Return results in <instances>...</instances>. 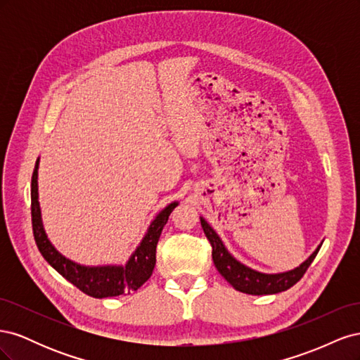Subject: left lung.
Here are the masks:
<instances>
[{
	"instance_id": "8db88e82",
	"label": "left lung",
	"mask_w": 360,
	"mask_h": 360,
	"mask_svg": "<svg viewBox=\"0 0 360 360\" xmlns=\"http://www.w3.org/2000/svg\"><path fill=\"white\" fill-rule=\"evenodd\" d=\"M200 221L204 234L209 238V242L212 245V258L217 271H219L237 291L252 294V296L276 294L292 287L304 275V271L308 270V267L311 266L315 255L319 254V250L323 245L320 243L317 249H315L314 252L296 269L282 271V274H263V271L250 269L240 263L238 259H236L230 252H228V249L221 240V237L217 236V233L210 226V224L207 222L202 216H200Z\"/></svg>"
}]
</instances>
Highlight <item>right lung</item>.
I'll return each instance as SVG.
<instances>
[{
	"label": "right lung",
	"mask_w": 360,
	"mask_h": 360,
	"mask_svg": "<svg viewBox=\"0 0 360 360\" xmlns=\"http://www.w3.org/2000/svg\"><path fill=\"white\" fill-rule=\"evenodd\" d=\"M39 162L36 160L34 172L31 177V221L32 233L40 254L48 263L56 269L58 274L66 278L70 284L79 288L82 292L89 294L96 299L122 296L124 292L136 291L153 274L156 264V246L159 242L163 226L168 222L171 212L179 205L177 201L168 204L165 209L151 221L143 240L130 255L127 263L122 264H108V266H82L75 263L60 254L51 243L46 236L45 228L41 222V212L39 204Z\"/></svg>",
	"instance_id": "obj_1"
}]
</instances>
